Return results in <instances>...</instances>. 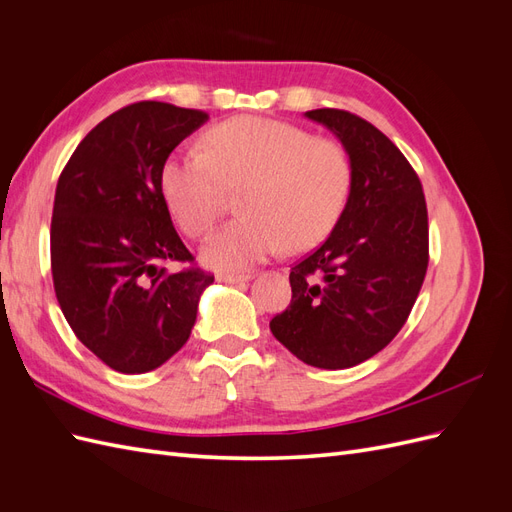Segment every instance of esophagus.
<instances>
[{"label":"esophagus","mask_w":512,"mask_h":512,"mask_svg":"<svg viewBox=\"0 0 512 512\" xmlns=\"http://www.w3.org/2000/svg\"><path fill=\"white\" fill-rule=\"evenodd\" d=\"M250 277H252L250 273H220L218 280L226 282V284H243L250 280Z\"/></svg>","instance_id":"obj_1"}]
</instances>
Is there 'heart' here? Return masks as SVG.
Here are the masks:
<instances>
[{"instance_id": "b5f03b06", "label": "heart", "mask_w": 512, "mask_h": 512, "mask_svg": "<svg viewBox=\"0 0 512 512\" xmlns=\"http://www.w3.org/2000/svg\"><path fill=\"white\" fill-rule=\"evenodd\" d=\"M207 151L168 156L162 194L185 235L203 237L241 196L243 218L215 232L200 256L209 267L237 271L280 252H305L327 239L352 194L346 147L305 128L243 115L205 136Z\"/></svg>"}]
</instances>
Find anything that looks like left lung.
<instances>
[{
  "mask_svg": "<svg viewBox=\"0 0 512 512\" xmlns=\"http://www.w3.org/2000/svg\"><path fill=\"white\" fill-rule=\"evenodd\" d=\"M350 153L348 207L316 252L290 269L292 299L271 333L297 359L346 369L378 354L404 327L429 265L423 185L389 138L339 108L307 111Z\"/></svg>",
  "mask_w": 512,
  "mask_h": 512,
  "instance_id": "left-lung-1",
  "label": "left lung"
}]
</instances>
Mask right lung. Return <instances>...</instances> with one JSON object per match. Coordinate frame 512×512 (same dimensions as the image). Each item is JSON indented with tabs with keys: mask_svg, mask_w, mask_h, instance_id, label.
<instances>
[{
	"mask_svg": "<svg viewBox=\"0 0 512 512\" xmlns=\"http://www.w3.org/2000/svg\"><path fill=\"white\" fill-rule=\"evenodd\" d=\"M205 111L166 102L119 108L61 170L51 220V271L61 312L83 346L121 374H145L188 342L213 275L170 220L160 168Z\"/></svg>",
	"mask_w": 512,
	"mask_h": 512,
	"instance_id": "obj_1",
	"label": "right lung"
}]
</instances>
